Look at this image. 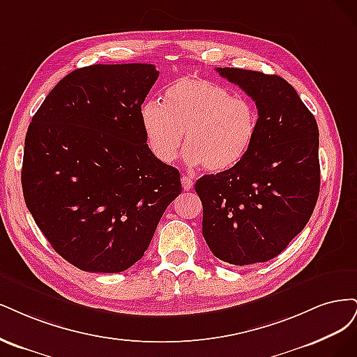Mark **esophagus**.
I'll return each mask as SVG.
<instances>
[{
	"instance_id": "obj_1",
	"label": "esophagus",
	"mask_w": 357,
	"mask_h": 357,
	"mask_svg": "<svg viewBox=\"0 0 357 357\" xmlns=\"http://www.w3.org/2000/svg\"><path fill=\"white\" fill-rule=\"evenodd\" d=\"M181 183H182V188L183 190L190 191L192 188V185H194V181L190 176H187V175H182L181 176Z\"/></svg>"
}]
</instances>
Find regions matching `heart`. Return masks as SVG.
<instances>
[{
    "instance_id": "heart-1",
    "label": "heart",
    "mask_w": 357,
    "mask_h": 357,
    "mask_svg": "<svg viewBox=\"0 0 357 357\" xmlns=\"http://www.w3.org/2000/svg\"><path fill=\"white\" fill-rule=\"evenodd\" d=\"M258 121V109L249 99L199 77L175 79L165 89L163 103L146 100L141 107L146 144L158 162H174L183 139L185 162L213 174L248 155Z\"/></svg>"
}]
</instances>
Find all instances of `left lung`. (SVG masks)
Returning a JSON list of instances; mask_svg holds the SVG:
<instances>
[{
    "label": "left lung",
    "instance_id": "left-lung-1",
    "mask_svg": "<svg viewBox=\"0 0 357 357\" xmlns=\"http://www.w3.org/2000/svg\"><path fill=\"white\" fill-rule=\"evenodd\" d=\"M255 100L259 121L238 165L195 182L203 237L233 266L266 262L303 231L319 197V129L295 89L279 75L218 68Z\"/></svg>",
    "mask_w": 357,
    "mask_h": 357
}]
</instances>
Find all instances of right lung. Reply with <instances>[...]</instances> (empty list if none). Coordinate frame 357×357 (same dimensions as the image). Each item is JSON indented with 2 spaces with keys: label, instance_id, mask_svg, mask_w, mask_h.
I'll return each mask as SVG.
<instances>
[{
  "label": "right lung",
  "instance_id": "obj_1",
  "mask_svg": "<svg viewBox=\"0 0 357 357\" xmlns=\"http://www.w3.org/2000/svg\"><path fill=\"white\" fill-rule=\"evenodd\" d=\"M157 78L151 63L79 68L28 128L25 203L52 248L83 271L132 267L181 194L178 169L154 157L141 123Z\"/></svg>",
  "mask_w": 357,
  "mask_h": 357
}]
</instances>
